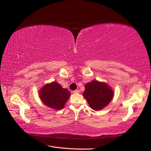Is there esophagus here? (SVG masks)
<instances>
[{
  "label": "esophagus",
  "mask_w": 151,
  "mask_h": 151,
  "mask_svg": "<svg viewBox=\"0 0 151 151\" xmlns=\"http://www.w3.org/2000/svg\"><path fill=\"white\" fill-rule=\"evenodd\" d=\"M79 92H80V91H79L78 89H76V90L73 91V93H78Z\"/></svg>",
  "instance_id": "obj_1"
}]
</instances>
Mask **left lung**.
I'll return each mask as SVG.
<instances>
[{"label":"left lung","mask_w":151,"mask_h":151,"mask_svg":"<svg viewBox=\"0 0 151 151\" xmlns=\"http://www.w3.org/2000/svg\"><path fill=\"white\" fill-rule=\"evenodd\" d=\"M83 96L93 110H101L109 104L114 97V92L106 83L93 81L85 85Z\"/></svg>","instance_id":"obj_1"}]
</instances>
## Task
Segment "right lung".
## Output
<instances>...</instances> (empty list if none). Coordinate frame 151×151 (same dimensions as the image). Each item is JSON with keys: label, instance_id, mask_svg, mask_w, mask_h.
Masks as SVG:
<instances>
[{"label": "right lung", "instance_id": "right-lung-1", "mask_svg": "<svg viewBox=\"0 0 151 151\" xmlns=\"http://www.w3.org/2000/svg\"><path fill=\"white\" fill-rule=\"evenodd\" d=\"M70 93L56 82L46 84L39 91V96L43 103L54 110L62 109L70 97Z\"/></svg>", "mask_w": 151, "mask_h": 151}]
</instances>
